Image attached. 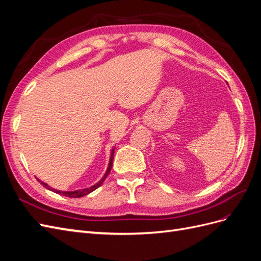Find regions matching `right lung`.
Listing matches in <instances>:
<instances>
[{"instance_id": "obj_1", "label": "right lung", "mask_w": 261, "mask_h": 261, "mask_svg": "<svg viewBox=\"0 0 261 261\" xmlns=\"http://www.w3.org/2000/svg\"><path fill=\"white\" fill-rule=\"evenodd\" d=\"M113 155H114V149L112 150V152H111V158H110V163H109V167H108V169H107V172H106L105 176L102 177L96 185H93V186H91V187H89V188H86V189H80V191H74V192H61V191H57V189H53V188H51L50 186H48V185H46L45 183H43V181H41L40 179H38V178H37V179H38L39 181H40V183H41L43 186H45L46 188L50 189V191H53L54 193L60 194V195H63V196H66V197H70V198H78V197H83V196H86V195L90 194L91 192H93V191H94V189H97V188H98L102 183H103L105 179L107 178V176L110 174V171H111V169H112V164H113Z\"/></svg>"}]
</instances>
